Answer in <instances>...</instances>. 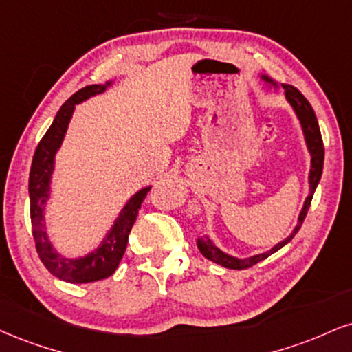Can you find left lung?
<instances>
[{
    "mask_svg": "<svg viewBox=\"0 0 352 352\" xmlns=\"http://www.w3.org/2000/svg\"><path fill=\"white\" fill-rule=\"evenodd\" d=\"M261 78L264 80L265 83L272 85L274 88H278V85L275 83L272 78H269L267 75H261ZM280 87L283 88V90H285V98L290 103V107L294 108L295 114H297V118H298V121H300V126H302V131H303V135H305V142H307L308 152H310V155H311L310 175H308L310 192H308L307 200H305V203H303V208H302V211H300V214H298L297 226L294 228V231H292L285 239L280 241V243H278V244H275L274 248L270 249V251H267V252L256 254V256L244 257V259H239V257L230 256V254H226L224 251H221V249H219L218 245L214 244L213 241L208 238V236H205V238H198L197 245H198V249H200V252L203 254V256H205L206 259L213 261L214 264L223 265V267H226V269L243 270V269L252 267V265H256L257 262L267 259L270 254L277 252L278 249H282L287 243H290V241L294 239V236L298 232L300 226H302L305 217H307L308 208H310V205H311L313 193H315L316 187H318L320 179H321V173H323L324 147H323V139H321L318 120H316L315 111H313L311 104L308 103V100L305 98V96L297 90V88L292 87V85H285V83H282Z\"/></svg>",
    "mask_w": 352,
    "mask_h": 352,
    "instance_id": "1",
    "label": "left lung"
}]
</instances>
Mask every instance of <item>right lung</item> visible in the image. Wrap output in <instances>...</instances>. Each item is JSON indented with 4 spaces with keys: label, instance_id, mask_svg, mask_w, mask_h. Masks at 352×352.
Here are the masks:
<instances>
[{
    "label": "right lung",
    "instance_id": "1",
    "mask_svg": "<svg viewBox=\"0 0 352 352\" xmlns=\"http://www.w3.org/2000/svg\"><path fill=\"white\" fill-rule=\"evenodd\" d=\"M113 82L104 85H88L72 95L62 104L58 113L55 114L54 122L50 124L47 133L44 134L42 141L34 152L31 173H29V200H31V224L32 236L36 241V249L39 254L42 264L47 267L52 275L60 280L70 283H88L103 280L109 277L118 269L124 256L126 245H128L129 232L138 218L141 203L146 198L151 187H144L135 192L133 197L122 206L120 217L107 232L103 241L95 251L88 252L82 257H65L55 251L50 243L47 230H45V205L50 198V180L55 168V154L60 149L63 138H65L72 114L75 107L91 96L103 93Z\"/></svg>",
    "mask_w": 352,
    "mask_h": 352
}]
</instances>
